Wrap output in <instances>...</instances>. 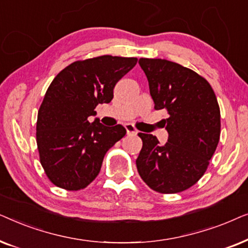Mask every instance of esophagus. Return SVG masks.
Returning a JSON list of instances; mask_svg holds the SVG:
<instances>
[{"label":"esophagus","mask_w":248,"mask_h":248,"mask_svg":"<svg viewBox=\"0 0 248 248\" xmlns=\"http://www.w3.org/2000/svg\"><path fill=\"white\" fill-rule=\"evenodd\" d=\"M125 128H126L127 134H132V135L138 134V130H137V128H135L134 125H132V124H125Z\"/></svg>","instance_id":"1"}]
</instances>
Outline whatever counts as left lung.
<instances>
[{"mask_svg": "<svg viewBox=\"0 0 248 248\" xmlns=\"http://www.w3.org/2000/svg\"><path fill=\"white\" fill-rule=\"evenodd\" d=\"M149 81L155 109L167 110L164 126L168 142L139 133L142 149L139 175L155 192L185 191L204 175L220 139V108L204 78L181 64L161 59H140Z\"/></svg>", "mask_w": 248, "mask_h": 248, "instance_id": "obj_1", "label": "left lung"}]
</instances>
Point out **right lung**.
<instances>
[{
	"instance_id": "add662e5",
	"label": "right lung",
	"mask_w": 248,
	"mask_h": 248,
	"mask_svg": "<svg viewBox=\"0 0 248 248\" xmlns=\"http://www.w3.org/2000/svg\"><path fill=\"white\" fill-rule=\"evenodd\" d=\"M137 57L104 55L77 61L54 78L38 110L36 140L40 164L54 185L67 191L87 187L99 174L106 152L126 134L88 117L98 104L113 99L115 84Z\"/></svg>"
}]
</instances>
